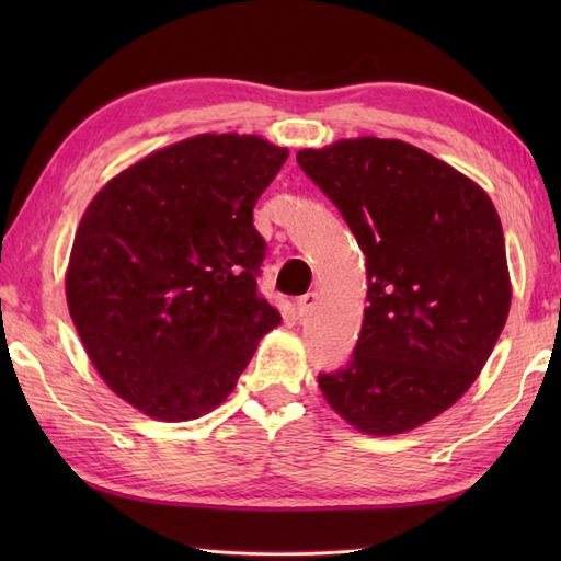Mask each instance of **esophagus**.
<instances>
[{
  "mask_svg": "<svg viewBox=\"0 0 561 561\" xmlns=\"http://www.w3.org/2000/svg\"><path fill=\"white\" fill-rule=\"evenodd\" d=\"M316 306H318V294L316 291H308V294L301 296L299 301H296V313H299L301 318H306V316H311L316 311Z\"/></svg>",
  "mask_w": 561,
  "mask_h": 561,
  "instance_id": "obj_1",
  "label": "esophagus"
}]
</instances>
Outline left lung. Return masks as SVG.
I'll return each instance as SVG.
<instances>
[{
	"label": "left lung",
	"instance_id": "left-lung-1",
	"mask_svg": "<svg viewBox=\"0 0 561 561\" xmlns=\"http://www.w3.org/2000/svg\"><path fill=\"white\" fill-rule=\"evenodd\" d=\"M366 257L352 362L318 376L356 432L396 436L456 404L506 325L511 277L490 195L400 139L354 137L296 153Z\"/></svg>",
	"mask_w": 561,
	"mask_h": 561
}]
</instances>
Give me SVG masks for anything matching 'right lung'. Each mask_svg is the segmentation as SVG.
Segmentation results:
<instances>
[{"instance_id":"add662e5","label":"right lung","mask_w":561,"mask_h":561,"mask_svg":"<svg viewBox=\"0 0 561 561\" xmlns=\"http://www.w3.org/2000/svg\"><path fill=\"white\" fill-rule=\"evenodd\" d=\"M289 149L257 135H195L105 183L65 272L69 316L103 383L159 422L231 396L282 323L257 294V197Z\"/></svg>"}]
</instances>
